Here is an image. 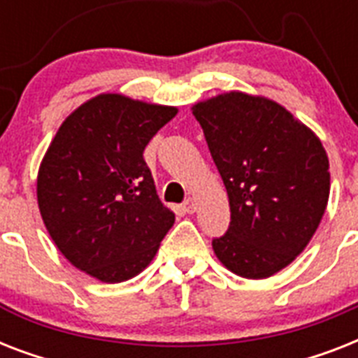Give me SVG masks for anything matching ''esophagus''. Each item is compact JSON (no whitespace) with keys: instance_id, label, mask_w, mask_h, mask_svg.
I'll return each instance as SVG.
<instances>
[{"instance_id":"1","label":"esophagus","mask_w":358,"mask_h":358,"mask_svg":"<svg viewBox=\"0 0 358 358\" xmlns=\"http://www.w3.org/2000/svg\"><path fill=\"white\" fill-rule=\"evenodd\" d=\"M184 210L187 213H195V210H196V201H195V199H187V201L184 202Z\"/></svg>"}]
</instances>
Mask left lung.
Returning a JSON list of instances; mask_svg holds the SVG:
<instances>
[{
    "label": "left lung",
    "mask_w": 358,
    "mask_h": 358,
    "mask_svg": "<svg viewBox=\"0 0 358 358\" xmlns=\"http://www.w3.org/2000/svg\"><path fill=\"white\" fill-rule=\"evenodd\" d=\"M191 111L229 195V232L213 239V252L238 277H271L322 223L331 191L327 152L306 124L262 94L221 92Z\"/></svg>",
    "instance_id": "obj_1"
}]
</instances>
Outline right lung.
<instances>
[{"mask_svg": "<svg viewBox=\"0 0 358 358\" xmlns=\"http://www.w3.org/2000/svg\"><path fill=\"white\" fill-rule=\"evenodd\" d=\"M178 108L102 92L59 126L36 174L42 221L61 255L115 284L148 267L174 223L143 152Z\"/></svg>", "mask_w": 358, "mask_h": 358, "instance_id": "add662e5", "label": "right lung"}]
</instances>
